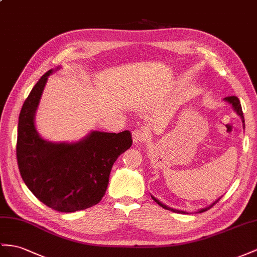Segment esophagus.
<instances>
[{
  "label": "esophagus",
  "mask_w": 257,
  "mask_h": 257,
  "mask_svg": "<svg viewBox=\"0 0 257 257\" xmlns=\"http://www.w3.org/2000/svg\"><path fill=\"white\" fill-rule=\"evenodd\" d=\"M133 139L135 143H142L149 140V134L144 129H135L133 131Z\"/></svg>",
  "instance_id": "esophagus-1"
}]
</instances>
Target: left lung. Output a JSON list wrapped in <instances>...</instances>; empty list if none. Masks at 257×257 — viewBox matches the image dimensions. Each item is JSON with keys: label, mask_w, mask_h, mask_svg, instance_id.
<instances>
[{"label": "left lung", "mask_w": 257, "mask_h": 257, "mask_svg": "<svg viewBox=\"0 0 257 257\" xmlns=\"http://www.w3.org/2000/svg\"><path fill=\"white\" fill-rule=\"evenodd\" d=\"M225 100L227 101V102H229L230 104H231L232 105V106H233V108H234V110L236 111V113H238V115L242 118V121L243 122H244V117H243V111H242V107H241V103H240V100H239V98L238 97H236V96H234V95H231V96H227L226 98H225ZM243 127H244V124H243ZM151 196H152V195H151ZM152 199L157 203V204H159V205L160 206H162L163 208H165V209H168V210H172V212H175V213H181V214H187V212H183V210H178V209H174V208H172V207H168V206H166L165 205V204H163V203H161L159 200H156L155 199V197L154 196H152ZM220 199H218V200H217L216 202H214L213 204H212V205H210V206H208V207H206V208H203V209H201V210H199V212L200 213H202V212H205V210H207V209H209L210 207H213L214 205H215V204L217 203V202H218Z\"/></svg>", "instance_id": "1"}]
</instances>
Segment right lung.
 I'll return each mask as SVG.
<instances>
[{"label": "right lung", "instance_id": "obj_1", "mask_svg": "<svg viewBox=\"0 0 257 257\" xmlns=\"http://www.w3.org/2000/svg\"><path fill=\"white\" fill-rule=\"evenodd\" d=\"M51 72L39 79L19 114L17 164L24 182L38 200L57 212L72 213L102 200L113 164L133 140L128 130L119 134L93 131L70 144L43 140L34 119Z\"/></svg>", "mask_w": 257, "mask_h": 257}]
</instances>
